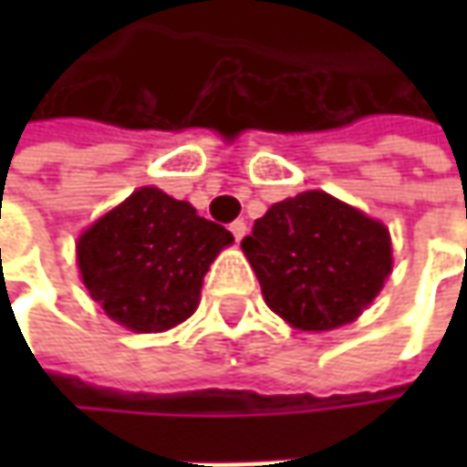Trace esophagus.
Masks as SVG:
<instances>
[{
  "mask_svg": "<svg viewBox=\"0 0 467 467\" xmlns=\"http://www.w3.org/2000/svg\"><path fill=\"white\" fill-rule=\"evenodd\" d=\"M231 234H234L236 242H242L244 236H246V223H244V221H234V223H231Z\"/></svg>",
  "mask_w": 467,
  "mask_h": 467,
  "instance_id": "1",
  "label": "esophagus"
}]
</instances>
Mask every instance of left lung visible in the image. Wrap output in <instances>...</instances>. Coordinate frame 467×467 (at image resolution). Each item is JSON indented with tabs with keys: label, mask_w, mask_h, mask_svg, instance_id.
Returning <instances> with one entry per match:
<instances>
[{
	"label": "left lung",
	"mask_w": 467,
	"mask_h": 467,
	"mask_svg": "<svg viewBox=\"0 0 467 467\" xmlns=\"http://www.w3.org/2000/svg\"><path fill=\"white\" fill-rule=\"evenodd\" d=\"M267 306L298 330L353 322L385 285L389 234L327 192L270 207L242 242Z\"/></svg>",
	"instance_id": "8db88e82"
}]
</instances>
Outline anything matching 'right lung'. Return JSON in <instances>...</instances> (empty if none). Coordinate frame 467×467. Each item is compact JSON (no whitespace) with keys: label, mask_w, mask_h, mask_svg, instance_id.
<instances>
[{"label":"right lung","mask_w":467,"mask_h":467,"mask_svg":"<svg viewBox=\"0 0 467 467\" xmlns=\"http://www.w3.org/2000/svg\"><path fill=\"white\" fill-rule=\"evenodd\" d=\"M234 242L189 202L142 187L106 213L78 242L82 283L111 319L161 332L197 309L210 262Z\"/></svg>","instance_id":"1"}]
</instances>
